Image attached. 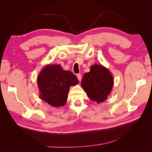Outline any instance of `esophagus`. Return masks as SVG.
Returning a JSON list of instances; mask_svg holds the SVG:
<instances>
[{
  "mask_svg": "<svg viewBox=\"0 0 152 152\" xmlns=\"http://www.w3.org/2000/svg\"><path fill=\"white\" fill-rule=\"evenodd\" d=\"M76 76H77V78H78V80H79L80 82L81 80H82V76H81V74H76Z\"/></svg>",
  "mask_w": 152,
  "mask_h": 152,
  "instance_id": "34e87169",
  "label": "esophagus"
}]
</instances>
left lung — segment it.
<instances>
[{"label": "left lung", "mask_w": 152, "mask_h": 152, "mask_svg": "<svg viewBox=\"0 0 152 152\" xmlns=\"http://www.w3.org/2000/svg\"><path fill=\"white\" fill-rule=\"evenodd\" d=\"M114 80L109 69L100 64H93L89 72L84 74L81 86L92 101L97 103L106 101L111 92Z\"/></svg>", "instance_id": "1"}]
</instances>
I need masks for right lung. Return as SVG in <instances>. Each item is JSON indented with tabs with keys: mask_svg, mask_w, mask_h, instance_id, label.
Returning <instances> with one entry per match:
<instances>
[{
	"mask_svg": "<svg viewBox=\"0 0 152 152\" xmlns=\"http://www.w3.org/2000/svg\"><path fill=\"white\" fill-rule=\"evenodd\" d=\"M37 83L39 97L51 106L60 107L66 104L70 86L79 83L70 71L64 70L58 64H48L40 72Z\"/></svg>",
	"mask_w": 152,
	"mask_h": 152,
	"instance_id": "right-lung-1",
	"label": "right lung"
}]
</instances>
